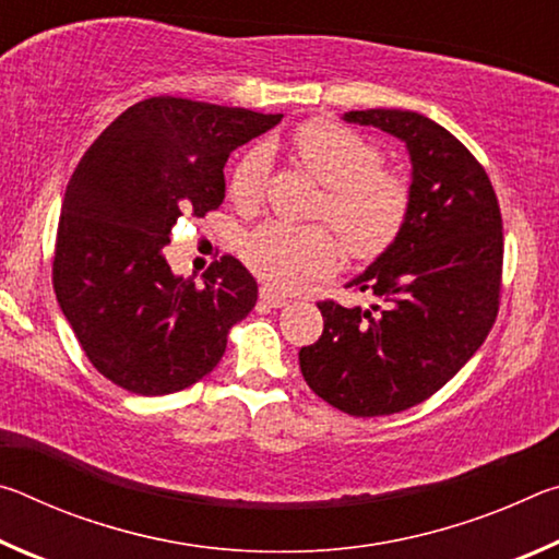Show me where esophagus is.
<instances>
[{
    "instance_id": "1",
    "label": "esophagus",
    "mask_w": 559,
    "mask_h": 559,
    "mask_svg": "<svg viewBox=\"0 0 559 559\" xmlns=\"http://www.w3.org/2000/svg\"><path fill=\"white\" fill-rule=\"evenodd\" d=\"M259 296H261L263 302H266L269 308H283V306H288V298L281 296V293H276V290L269 288V286H263V288L259 290Z\"/></svg>"
}]
</instances>
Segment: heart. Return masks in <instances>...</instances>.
Masks as SVG:
<instances>
[{
  "label": "heart",
  "mask_w": 559,
  "mask_h": 559,
  "mask_svg": "<svg viewBox=\"0 0 559 559\" xmlns=\"http://www.w3.org/2000/svg\"><path fill=\"white\" fill-rule=\"evenodd\" d=\"M296 153L313 177L328 187L323 212L355 259L370 261L384 253L402 234L409 216V185L380 169V147L345 126L310 120L296 132ZM271 169L269 145H253L234 165L229 197L239 206L257 204ZM249 269L271 286L293 290L306 281L337 269L335 236L320 226L269 222L243 241Z\"/></svg>",
  "instance_id": "heart-1"
}]
</instances>
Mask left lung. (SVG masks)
<instances>
[{"label":"left lung","mask_w":559,"mask_h":559,"mask_svg":"<svg viewBox=\"0 0 559 559\" xmlns=\"http://www.w3.org/2000/svg\"><path fill=\"white\" fill-rule=\"evenodd\" d=\"M345 122L402 140L409 216L394 243L347 286L382 306L318 302L323 335L300 347L310 390L349 416L409 409L484 345L498 316L503 222L486 169L439 122L414 110H349Z\"/></svg>","instance_id":"8db88e82"}]
</instances>
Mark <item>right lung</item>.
<instances>
[{"label": "right lung", "instance_id": "obj_1", "mask_svg": "<svg viewBox=\"0 0 559 559\" xmlns=\"http://www.w3.org/2000/svg\"><path fill=\"white\" fill-rule=\"evenodd\" d=\"M281 118L147 98L120 112L73 169L56 234V300L93 367L122 390L159 396L200 382L229 328L257 306V278L241 261L212 263L197 286L163 249L179 216L224 202L226 159Z\"/></svg>", "mask_w": 559, "mask_h": 559}]
</instances>
